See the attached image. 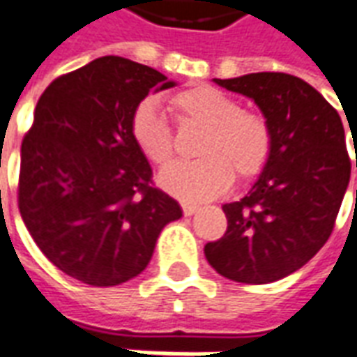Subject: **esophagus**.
<instances>
[{"label":"esophagus","instance_id":"34e87169","mask_svg":"<svg viewBox=\"0 0 357 357\" xmlns=\"http://www.w3.org/2000/svg\"><path fill=\"white\" fill-rule=\"evenodd\" d=\"M181 210L185 216H193L195 212L199 210V204H193V202H181Z\"/></svg>","mask_w":357,"mask_h":357}]
</instances>
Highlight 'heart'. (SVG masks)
<instances>
[{
	"label": "heart",
	"mask_w": 357,
	"mask_h": 357,
	"mask_svg": "<svg viewBox=\"0 0 357 357\" xmlns=\"http://www.w3.org/2000/svg\"><path fill=\"white\" fill-rule=\"evenodd\" d=\"M179 122L204 126L197 153L201 158L178 160L164 168L158 183L185 201H206L239 179H252L266 168L271 155V130L262 114L241 109L231 95L212 86H193L170 97ZM130 135L149 162L164 166L174 153L170 122L155 99H143L130 116Z\"/></svg>",
	"instance_id": "1"
}]
</instances>
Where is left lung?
Here are the masks:
<instances>
[{"instance_id": "left-lung-1", "label": "left lung", "mask_w": 357, "mask_h": 357, "mask_svg": "<svg viewBox=\"0 0 357 357\" xmlns=\"http://www.w3.org/2000/svg\"><path fill=\"white\" fill-rule=\"evenodd\" d=\"M214 82L258 105L273 147L250 191L222 206L227 231L204 256L231 281L273 283L310 262L333 233L352 170L344 126L317 89L291 74Z\"/></svg>"}]
</instances>
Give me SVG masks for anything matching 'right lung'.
Instances as JSON below:
<instances>
[{"label": "right lung", "instance_id": "add662e5", "mask_svg": "<svg viewBox=\"0 0 357 357\" xmlns=\"http://www.w3.org/2000/svg\"><path fill=\"white\" fill-rule=\"evenodd\" d=\"M151 66L101 57L43 91L20 147L19 210L45 258L66 275L114 287L151 262L166 224L181 218L130 135L135 105L174 88Z\"/></svg>", "mask_w": 357, "mask_h": 357}]
</instances>
